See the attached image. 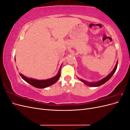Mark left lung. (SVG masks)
Instances as JSON below:
<instances>
[{
  "label": "left lung",
  "mask_w": 130,
  "mask_h": 130,
  "mask_svg": "<svg viewBox=\"0 0 130 130\" xmlns=\"http://www.w3.org/2000/svg\"><path fill=\"white\" fill-rule=\"evenodd\" d=\"M117 66H118V61L116 63V65L115 66V67L114 68L113 70L112 71L111 73H110L107 76H106L105 77H104L103 79H101V80L97 81V82H87L86 81L83 79H81V78H78L77 77V78L79 79L81 82H83L84 84H85L86 85H87L88 86H89V87H99V86L104 84L105 83H106V82L107 81H108L110 78H111V77L113 76V75L115 74L116 70L117 68Z\"/></svg>",
  "instance_id": "obj_1"
}]
</instances>
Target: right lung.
I'll return each mask as SVG.
<instances>
[{
    "label": "right lung",
    "mask_w": 130,
    "mask_h": 130,
    "mask_svg": "<svg viewBox=\"0 0 130 130\" xmlns=\"http://www.w3.org/2000/svg\"><path fill=\"white\" fill-rule=\"evenodd\" d=\"M62 66V64L60 67V68L59 69L58 73L56 76L46 80H37L32 78H29L26 77L21 73H19V75L22 76V78L23 80L34 87L37 88H44L49 87L50 86H52L57 81L61 76V69Z\"/></svg>",
    "instance_id": "obj_1"
}]
</instances>
